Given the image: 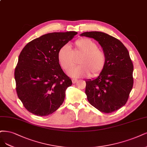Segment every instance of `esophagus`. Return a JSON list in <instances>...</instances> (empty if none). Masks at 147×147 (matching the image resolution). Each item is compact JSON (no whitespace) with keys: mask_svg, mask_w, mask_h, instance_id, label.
<instances>
[{"mask_svg":"<svg viewBox=\"0 0 147 147\" xmlns=\"http://www.w3.org/2000/svg\"><path fill=\"white\" fill-rule=\"evenodd\" d=\"M77 79H75V78H72V83L73 84H75V83H76V82H77Z\"/></svg>","mask_w":147,"mask_h":147,"instance_id":"1","label":"esophagus"}]
</instances>
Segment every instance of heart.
Masks as SVG:
<instances>
[{
    "label": "heart",
    "instance_id": "1",
    "mask_svg": "<svg viewBox=\"0 0 147 147\" xmlns=\"http://www.w3.org/2000/svg\"><path fill=\"white\" fill-rule=\"evenodd\" d=\"M82 55L79 61L80 65L69 69L67 74L74 78L87 77L92 73L97 76L102 72L106 63L105 53L98 49V45L89 38H80L75 42L72 51L68 45H64L58 51V61L64 70L73 64V55Z\"/></svg>",
    "mask_w": 147,
    "mask_h": 147
}]
</instances>
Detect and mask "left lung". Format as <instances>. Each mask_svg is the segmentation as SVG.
Segmentation results:
<instances>
[{"label":"left lung","mask_w":147,"mask_h":147,"mask_svg":"<svg viewBox=\"0 0 147 147\" xmlns=\"http://www.w3.org/2000/svg\"><path fill=\"white\" fill-rule=\"evenodd\" d=\"M93 38L106 57L104 69L97 78L86 80L88 102L100 112L111 113L125 105L133 86V64L125 45L119 39L101 32H84Z\"/></svg>","instance_id":"obj_1"}]
</instances>
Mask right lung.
Masks as SVG:
<instances>
[{
  "label": "right lung",
  "mask_w": 147,
  "mask_h": 147,
  "mask_svg": "<svg viewBox=\"0 0 147 147\" xmlns=\"http://www.w3.org/2000/svg\"><path fill=\"white\" fill-rule=\"evenodd\" d=\"M78 33L54 32L28 42L20 53L14 78L16 92L30 113L46 116L57 111L64 100L72 80L58 61V51Z\"/></svg>",
  "instance_id": "obj_1"
}]
</instances>
